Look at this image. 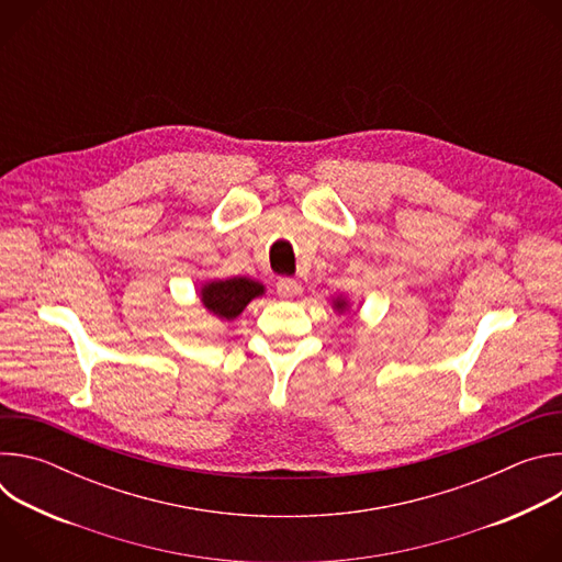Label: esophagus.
Returning a JSON list of instances; mask_svg holds the SVG:
<instances>
[{
  "mask_svg": "<svg viewBox=\"0 0 562 562\" xmlns=\"http://www.w3.org/2000/svg\"><path fill=\"white\" fill-rule=\"evenodd\" d=\"M276 289H278V295H280V297H286V300L300 295V291H302V286H300L297 280H293V278H280L278 284H276Z\"/></svg>",
  "mask_w": 562,
  "mask_h": 562,
  "instance_id": "esophagus-1",
  "label": "esophagus"
}]
</instances>
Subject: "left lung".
I'll return each instance as SVG.
<instances>
[{
	"mask_svg": "<svg viewBox=\"0 0 562 562\" xmlns=\"http://www.w3.org/2000/svg\"><path fill=\"white\" fill-rule=\"evenodd\" d=\"M334 308H336L338 313H345V311H349V300H347V297H342V295H338V297L334 300Z\"/></svg>",
	"mask_w": 562,
	"mask_h": 562,
	"instance_id": "1",
	"label": "left lung"
}]
</instances>
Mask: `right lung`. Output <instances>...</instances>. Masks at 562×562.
<instances>
[{
  "label": "right lung",
  "instance_id": "right-lung-1",
  "mask_svg": "<svg viewBox=\"0 0 562 562\" xmlns=\"http://www.w3.org/2000/svg\"><path fill=\"white\" fill-rule=\"evenodd\" d=\"M260 295H265V284L245 276H235L226 280H209L200 289L202 306L217 319H226V323L235 319L247 308L251 300Z\"/></svg>",
  "mask_w": 562,
  "mask_h": 562
}]
</instances>
